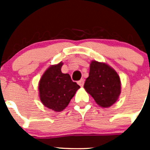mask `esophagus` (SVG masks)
Segmentation results:
<instances>
[{
    "label": "esophagus",
    "mask_w": 150,
    "mask_h": 150,
    "mask_svg": "<svg viewBox=\"0 0 150 150\" xmlns=\"http://www.w3.org/2000/svg\"><path fill=\"white\" fill-rule=\"evenodd\" d=\"M78 83V84L79 85V86H83V85H84V79H80V80H79V81L77 82Z\"/></svg>",
    "instance_id": "1"
}]
</instances>
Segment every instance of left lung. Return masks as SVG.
<instances>
[{
    "label": "left lung",
    "instance_id": "left-lung-1",
    "mask_svg": "<svg viewBox=\"0 0 150 150\" xmlns=\"http://www.w3.org/2000/svg\"><path fill=\"white\" fill-rule=\"evenodd\" d=\"M84 88L99 106L110 107L117 100L120 95V76L112 67L106 64L92 61L90 64L89 75L85 82Z\"/></svg>",
    "mask_w": 150,
    "mask_h": 150
}]
</instances>
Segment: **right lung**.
Masks as SVG:
<instances>
[{
    "mask_svg": "<svg viewBox=\"0 0 150 150\" xmlns=\"http://www.w3.org/2000/svg\"><path fill=\"white\" fill-rule=\"evenodd\" d=\"M60 62L46 70L39 83L40 98L43 105L54 111L63 110L79 88L68 74L61 71Z\"/></svg>",
    "mask_w": 150,
    "mask_h": 150,
    "instance_id": "add662e5",
    "label": "right lung"
}]
</instances>
